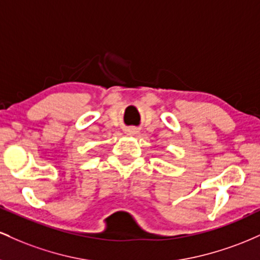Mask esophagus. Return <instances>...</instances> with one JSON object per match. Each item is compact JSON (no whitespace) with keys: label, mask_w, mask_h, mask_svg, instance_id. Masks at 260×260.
Returning a JSON list of instances; mask_svg holds the SVG:
<instances>
[{"label":"esophagus","mask_w":260,"mask_h":260,"mask_svg":"<svg viewBox=\"0 0 260 260\" xmlns=\"http://www.w3.org/2000/svg\"><path fill=\"white\" fill-rule=\"evenodd\" d=\"M131 132H133V131H131Z\"/></svg>","instance_id":"34e87169"}]
</instances>
